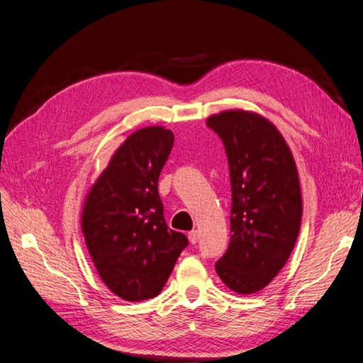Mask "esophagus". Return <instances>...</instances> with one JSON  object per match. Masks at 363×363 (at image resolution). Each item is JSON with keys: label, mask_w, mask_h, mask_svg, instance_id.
<instances>
[{"label": "esophagus", "mask_w": 363, "mask_h": 363, "mask_svg": "<svg viewBox=\"0 0 363 363\" xmlns=\"http://www.w3.org/2000/svg\"><path fill=\"white\" fill-rule=\"evenodd\" d=\"M200 239V235H199V230H192V232H189V242L194 245L199 242Z\"/></svg>", "instance_id": "obj_1"}]
</instances>
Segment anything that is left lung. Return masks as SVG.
<instances>
[{
  "mask_svg": "<svg viewBox=\"0 0 363 363\" xmlns=\"http://www.w3.org/2000/svg\"><path fill=\"white\" fill-rule=\"evenodd\" d=\"M206 124L224 142L232 183V236L215 269L228 289L255 294L281 271L298 238V171L286 140L262 115L235 108Z\"/></svg>",
  "mask_w": 363,
  "mask_h": 363,
  "instance_id": "obj_1",
  "label": "left lung"
}]
</instances>
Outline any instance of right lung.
Wrapping results in <instances>:
<instances>
[{
	"label": "right lung",
	"instance_id": "1",
	"mask_svg": "<svg viewBox=\"0 0 363 363\" xmlns=\"http://www.w3.org/2000/svg\"><path fill=\"white\" fill-rule=\"evenodd\" d=\"M174 144L162 125L131 133L84 199L82 232L106 286L125 301L155 298L188 238L168 228L157 182Z\"/></svg>",
	"mask_w": 363,
	"mask_h": 363
}]
</instances>
